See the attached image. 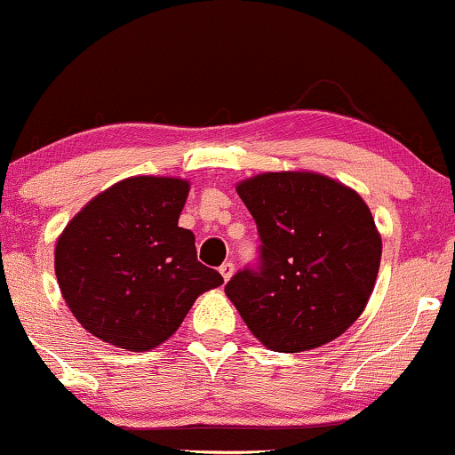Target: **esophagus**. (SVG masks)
<instances>
[{
  "instance_id": "obj_1",
  "label": "esophagus",
  "mask_w": 455,
  "mask_h": 455,
  "mask_svg": "<svg viewBox=\"0 0 455 455\" xmlns=\"http://www.w3.org/2000/svg\"><path fill=\"white\" fill-rule=\"evenodd\" d=\"M233 273H235V265L231 260H227L224 262V265L220 267V275L224 277V282H228L233 277Z\"/></svg>"
}]
</instances>
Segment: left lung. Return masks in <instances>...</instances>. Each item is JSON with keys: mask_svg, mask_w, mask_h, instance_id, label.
Returning <instances> with one entry per match:
<instances>
[{"mask_svg": "<svg viewBox=\"0 0 455 455\" xmlns=\"http://www.w3.org/2000/svg\"><path fill=\"white\" fill-rule=\"evenodd\" d=\"M237 195L260 235V269L224 292L265 347L297 354L347 331L373 294L381 235L363 196L315 172H267Z\"/></svg>", "mask_w": 455, "mask_h": 455, "instance_id": "8db88e82", "label": "left lung"}]
</instances>
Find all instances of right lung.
<instances>
[{
	"instance_id": "obj_1",
	"label": "right lung",
	"mask_w": 455,
	"mask_h": 455,
	"mask_svg": "<svg viewBox=\"0 0 455 455\" xmlns=\"http://www.w3.org/2000/svg\"><path fill=\"white\" fill-rule=\"evenodd\" d=\"M188 190V180L167 175L120 180L59 235V288L92 337L148 352L178 331L199 294L224 282L196 260L193 231L178 227Z\"/></svg>"
}]
</instances>
